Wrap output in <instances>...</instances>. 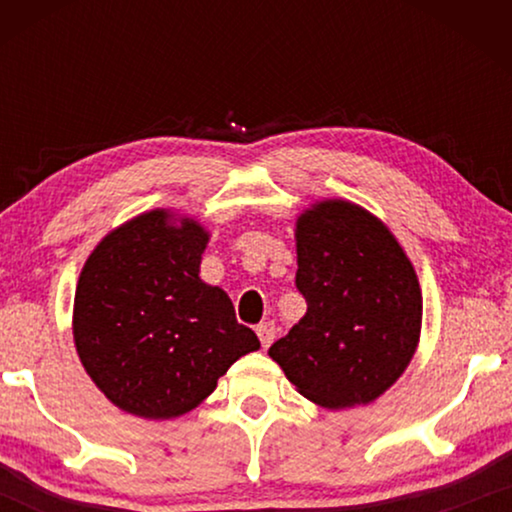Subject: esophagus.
Here are the masks:
<instances>
[{"mask_svg": "<svg viewBox=\"0 0 512 512\" xmlns=\"http://www.w3.org/2000/svg\"><path fill=\"white\" fill-rule=\"evenodd\" d=\"M256 333H258V338H261V345L263 347H270V342L275 340V324H272V321H263V324H258L256 326Z\"/></svg>", "mask_w": 512, "mask_h": 512, "instance_id": "obj_1", "label": "esophagus"}]
</instances>
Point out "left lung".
<instances>
[{"label": "left lung", "mask_w": 512, "mask_h": 512, "mask_svg": "<svg viewBox=\"0 0 512 512\" xmlns=\"http://www.w3.org/2000/svg\"><path fill=\"white\" fill-rule=\"evenodd\" d=\"M305 317L268 349L300 394L354 408L387 391L415 354L422 291L394 235L366 209L326 200L296 228Z\"/></svg>", "instance_id": "8db88e82"}]
</instances>
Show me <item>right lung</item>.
I'll list each match as a JSON object with an SVG mask.
<instances>
[{"label":"right lung","mask_w":512,"mask_h":512,"mask_svg":"<svg viewBox=\"0 0 512 512\" xmlns=\"http://www.w3.org/2000/svg\"><path fill=\"white\" fill-rule=\"evenodd\" d=\"M142 214L104 237L83 265L74 342L104 396L130 415L193 410L240 356L261 347L219 286L198 277L207 233Z\"/></svg>","instance_id":"obj_1"}]
</instances>
